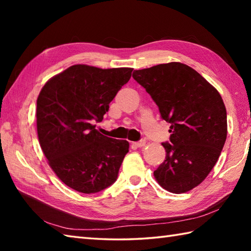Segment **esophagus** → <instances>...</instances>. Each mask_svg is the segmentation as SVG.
Listing matches in <instances>:
<instances>
[{
    "mask_svg": "<svg viewBox=\"0 0 251 251\" xmlns=\"http://www.w3.org/2000/svg\"><path fill=\"white\" fill-rule=\"evenodd\" d=\"M146 140H140V141H137V142H132V146L136 147V148H142L146 146Z\"/></svg>",
    "mask_w": 251,
    "mask_h": 251,
    "instance_id": "34e87169",
    "label": "esophagus"
}]
</instances>
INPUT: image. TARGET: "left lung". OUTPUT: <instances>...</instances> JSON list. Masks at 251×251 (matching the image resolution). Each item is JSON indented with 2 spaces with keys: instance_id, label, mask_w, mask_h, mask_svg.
Listing matches in <instances>:
<instances>
[{
  "instance_id": "obj_1",
  "label": "left lung",
  "mask_w": 251,
  "mask_h": 251,
  "mask_svg": "<svg viewBox=\"0 0 251 251\" xmlns=\"http://www.w3.org/2000/svg\"><path fill=\"white\" fill-rule=\"evenodd\" d=\"M132 77L170 124L169 142L162 143L166 157L154 177L172 193L192 190L211 172L226 143V110L220 94L199 72L180 62L135 70Z\"/></svg>"
}]
</instances>
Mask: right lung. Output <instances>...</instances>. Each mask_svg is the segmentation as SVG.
<instances>
[{
  "mask_svg": "<svg viewBox=\"0 0 251 251\" xmlns=\"http://www.w3.org/2000/svg\"><path fill=\"white\" fill-rule=\"evenodd\" d=\"M131 72V68L75 65L42 88L36 101L40 146L50 168L69 188L92 194L116 181L129 143L101 135L94 123L103 120Z\"/></svg>",
  "mask_w": 251,
  "mask_h": 251,
  "instance_id": "obj_1",
  "label": "right lung"
}]
</instances>
